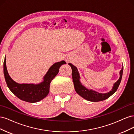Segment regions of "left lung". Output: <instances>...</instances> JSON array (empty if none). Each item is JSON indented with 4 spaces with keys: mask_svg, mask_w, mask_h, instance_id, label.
<instances>
[{
    "mask_svg": "<svg viewBox=\"0 0 134 134\" xmlns=\"http://www.w3.org/2000/svg\"><path fill=\"white\" fill-rule=\"evenodd\" d=\"M72 69V78L74 83V86L76 92L83 98L91 102H99L105 100L112 96L118 88L120 84L123 73V66L120 71V78L119 80L113 84L112 90L107 93H99L93 90H89L85 87L80 82V75L76 67L73 65L69 63Z\"/></svg>",
    "mask_w": 134,
    "mask_h": 134,
    "instance_id": "1",
    "label": "left lung"
}]
</instances>
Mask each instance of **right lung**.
<instances>
[{"mask_svg":"<svg viewBox=\"0 0 134 134\" xmlns=\"http://www.w3.org/2000/svg\"><path fill=\"white\" fill-rule=\"evenodd\" d=\"M65 64V61L54 64L44 76L43 82L39 84H19L14 82L8 72L5 56L3 64L4 75L10 91L18 98L30 103L37 102L48 95L50 91L51 82L58 74L60 67Z\"/></svg>","mask_w":134,"mask_h":134,"instance_id":"obj_1","label":"right lung"}]
</instances>
